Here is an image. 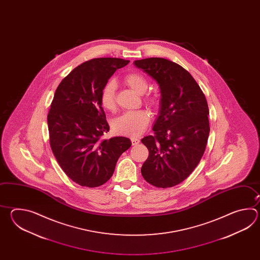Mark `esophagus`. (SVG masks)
Returning a JSON list of instances; mask_svg holds the SVG:
<instances>
[{
	"instance_id": "34e87169",
	"label": "esophagus",
	"mask_w": 260,
	"mask_h": 260,
	"mask_svg": "<svg viewBox=\"0 0 260 260\" xmlns=\"http://www.w3.org/2000/svg\"><path fill=\"white\" fill-rule=\"evenodd\" d=\"M131 142H132L133 146H135V145H138L140 142V140L137 138H131Z\"/></svg>"
}]
</instances>
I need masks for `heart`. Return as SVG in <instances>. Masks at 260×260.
<instances>
[{
  "label": "heart",
  "mask_w": 260,
  "mask_h": 260,
  "mask_svg": "<svg viewBox=\"0 0 260 260\" xmlns=\"http://www.w3.org/2000/svg\"><path fill=\"white\" fill-rule=\"evenodd\" d=\"M124 83L136 93L142 94L149 87L148 80L143 74L138 72H128L123 78ZM100 103L107 111H114L116 107V83L109 81L103 85L100 91ZM146 101L150 105L157 103V99L153 95H149ZM150 121L148 111L139 110L124 112L116 118L112 122L114 132L119 135L138 137L146 130Z\"/></svg>",
  "instance_id": "obj_1"
}]
</instances>
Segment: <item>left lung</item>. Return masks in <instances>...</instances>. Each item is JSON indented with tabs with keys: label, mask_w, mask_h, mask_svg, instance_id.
<instances>
[{
	"label": "left lung",
	"mask_w": 260,
	"mask_h": 260,
	"mask_svg": "<svg viewBox=\"0 0 260 260\" xmlns=\"http://www.w3.org/2000/svg\"><path fill=\"white\" fill-rule=\"evenodd\" d=\"M134 65L154 79L161 95L154 135L141 140L149 149L141 174L157 188L174 187L192 173L205 153L210 132L207 101L190 73L173 61L149 57Z\"/></svg>",
	"instance_id": "8db88e82"
}]
</instances>
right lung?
Returning <instances> with one entry per match:
<instances>
[{"mask_svg":"<svg viewBox=\"0 0 260 260\" xmlns=\"http://www.w3.org/2000/svg\"><path fill=\"white\" fill-rule=\"evenodd\" d=\"M129 60L100 57L72 70L57 88L47 115L50 146L72 181L94 188L107 182L119 157L131 147L127 138H103L110 126L100 91L117 69Z\"/></svg>","mask_w":260,"mask_h":260,"instance_id":"right-lung-1","label":"right lung"}]
</instances>
